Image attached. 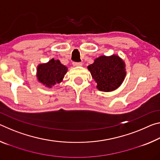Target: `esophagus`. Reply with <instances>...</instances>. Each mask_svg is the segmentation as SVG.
Here are the masks:
<instances>
[{
    "label": "esophagus",
    "instance_id": "esophagus-1",
    "mask_svg": "<svg viewBox=\"0 0 160 160\" xmlns=\"http://www.w3.org/2000/svg\"><path fill=\"white\" fill-rule=\"evenodd\" d=\"M72 65H73V66L75 67H78V66H82V63H80V62H78V63H77V62H73V63H72Z\"/></svg>",
    "mask_w": 160,
    "mask_h": 160
}]
</instances>
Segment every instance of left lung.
Wrapping results in <instances>:
<instances>
[{
  "mask_svg": "<svg viewBox=\"0 0 160 160\" xmlns=\"http://www.w3.org/2000/svg\"><path fill=\"white\" fill-rule=\"evenodd\" d=\"M97 88L102 92H112L123 83L126 75V64L118 56H101L88 66Z\"/></svg>",
  "mask_w": 160,
  "mask_h": 160,
  "instance_id": "left-lung-1",
  "label": "left lung"
}]
</instances>
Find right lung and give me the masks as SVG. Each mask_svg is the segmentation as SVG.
<instances>
[{
    "label": "right lung",
    "instance_id": "1",
    "mask_svg": "<svg viewBox=\"0 0 160 160\" xmlns=\"http://www.w3.org/2000/svg\"><path fill=\"white\" fill-rule=\"evenodd\" d=\"M67 71L68 68L62 64L60 61L52 58L47 63L38 65L37 80L47 88H51L56 83L63 81Z\"/></svg>",
    "mask_w": 160,
    "mask_h": 160
}]
</instances>
